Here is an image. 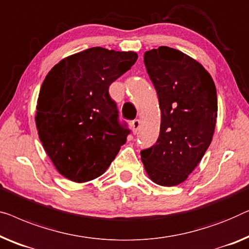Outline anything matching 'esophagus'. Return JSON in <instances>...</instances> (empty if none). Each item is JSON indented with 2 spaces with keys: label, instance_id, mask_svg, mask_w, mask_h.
<instances>
[{
  "label": "esophagus",
  "instance_id": "34e87169",
  "mask_svg": "<svg viewBox=\"0 0 249 249\" xmlns=\"http://www.w3.org/2000/svg\"><path fill=\"white\" fill-rule=\"evenodd\" d=\"M130 125H131L132 132H133V133H136L137 131H138V129L140 128V121L138 120V119H136V120H133V121H131V124H130Z\"/></svg>",
  "mask_w": 249,
  "mask_h": 249
}]
</instances>
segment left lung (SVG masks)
Segmentation results:
<instances>
[{
    "instance_id": "1",
    "label": "left lung",
    "mask_w": 249,
    "mask_h": 249,
    "mask_svg": "<svg viewBox=\"0 0 249 249\" xmlns=\"http://www.w3.org/2000/svg\"><path fill=\"white\" fill-rule=\"evenodd\" d=\"M161 111L156 143L142 150L148 178L161 186L186 181L209 148L218 117L214 82L196 59L160 46L143 55Z\"/></svg>"
}]
</instances>
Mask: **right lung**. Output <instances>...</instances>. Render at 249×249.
I'll return each instance as SVG.
<instances>
[{
	"instance_id": "add662e5",
	"label": "right lung",
	"mask_w": 249,
	"mask_h": 249,
	"mask_svg": "<svg viewBox=\"0 0 249 249\" xmlns=\"http://www.w3.org/2000/svg\"><path fill=\"white\" fill-rule=\"evenodd\" d=\"M135 52L93 47L60 60L37 101L39 139L59 174L85 183L99 178L127 142L109 86L136 63Z\"/></svg>"
}]
</instances>
